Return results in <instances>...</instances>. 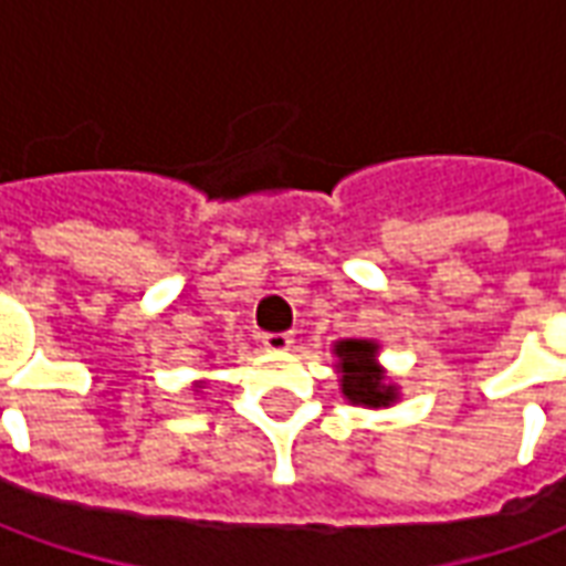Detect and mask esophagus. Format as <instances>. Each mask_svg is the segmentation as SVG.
Instances as JSON below:
<instances>
[{"mask_svg":"<svg viewBox=\"0 0 566 566\" xmlns=\"http://www.w3.org/2000/svg\"><path fill=\"white\" fill-rule=\"evenodd\" d=\"M291 345H294V336H291V333H263V348H266V352H275V355H279V352H287Z\"/></svg>","mask_w":566,"mask_h":566,"instance_id":"esophagus-1","label":"esophagus"}]
</instances>
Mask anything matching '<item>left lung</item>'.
<instances>
[{"instance_id": "obj_1", "label": "left lung", "mask_w": 566, "mask_h": 566, "mask_svg": "<svg viewBox=\"0 0 566 566\" xmlns=\"http://www.w3.org/2000/svg\"><path fill=\"white\" fill-rule=\"evenodd\" d=\"M339 391L352 406L388 409L400 400V385L388 379V369L379 364L376 339H339L333 343Z\"/></svg>"}]
</instances>
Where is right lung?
Listing matches in <instances>:
<instances>
[{
  "mask_svg": "<svg viewBox=\"0 0 566 566\" xmlns=\"http://www.w3.org/2000/svg\"><path fill=\"white\" fill-rule=\"evenodd\" d=\"M193 388H197V391H202V388H206V381H193Z\"/></svg>",
  "mask_w": 566,
  "mask_h": 566,
  "instance_id": "add662e5",
  "label": "right lung"
}]
</instances>
